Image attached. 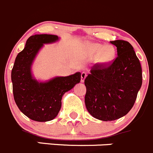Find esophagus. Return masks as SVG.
Listing matches in <instances>:
<instances>
[{"instance_id": "34e87169", "label": "esophagus", "mask_w": 153, "mask_h": 153, "mask_svg": "<svg viewBox=\"0 0 153 153\" xmlns=\"http://www.w3.org/2000/svg\"><path fill=\"white\" fill-rule=\"evenodd\" d=\"M86 77H87V74L85 72H83L81 75V83H84V80H85Z\"/></svg>"}]
</instances>
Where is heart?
Wrapping results in <instances>:
<instances>
[{
	"instance_id": "1",
	"label": "heart",
	"mask_w": 153,
	"mask_h": 153,
	"mask_svg": "<svg viewBox=\"0 0 153 153\" xmlns=\"http://www.w3.org/2000/svg\"><path fill=\"white\" fill-rule=\"evenodd\" d=\"M89 54L92 57H97V63L102 66L111 64L116 57L115 48L111 45H105L99 43H91L88 45Z\"/></svg>"
}]
</instances>
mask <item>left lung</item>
<instances>
[{
    "label": "left lung",
    "instance_id": "obj_1",
    "mask_svg": "<svg viewBox=\"0 0 153 153\" xmlns=\"http://www.w3.org/2000/svg\"><path fill=\"white\" fill-rule=\"evenodd\" d=\"M117 57L108 67L94 65L84 80L85 105L93 117L113 121L132 108L142 85V69L132 45L124 40L111 41Z\"/></svg>",
    "mask_w": 153,
    "mask_h": 153
}]
</instances>
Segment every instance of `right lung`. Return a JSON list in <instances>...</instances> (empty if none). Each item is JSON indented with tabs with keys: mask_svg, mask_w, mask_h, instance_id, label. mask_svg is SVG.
I'll return each mask as SVG.
<instances>
[{
	"mask_svg": "<svg viewBox=\"0 0 153 153\" xmlns=\"http://www.w3.org/2000/svg\"><path fill=\"white\" fill-rule=\"evenodd\" d=\"M59 39L57 36L51 34L30 36L25 48L18 54L12 69L15 102L25 116L37 122L54 119L61 108L64 93L81 81L79 72L66 77L56 76L45 81L36 80L33 75V63L44 44L54 43Z\"/></svg>",
	"mask_w": 153,
	"mask_h": 153,
	"instance_id": "obj_1",
	"label": "right lung"
}]
</instances>
